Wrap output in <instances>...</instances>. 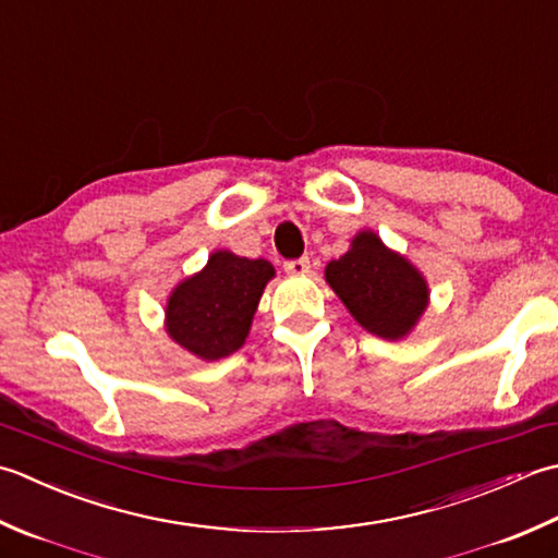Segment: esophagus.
Returning <instances> with one entry per match:
<instances>
[{
  "label": "esophagus",
  "mask_w": 558,
  "mask_h": 558,
  "mask_svg": "<svg viewBox=\"0 0 558 558\" xmlns=\"http://www.w3.org/2000/svg\"><path fill=\"white\" fill-rule=\"evenodd\" d=\"M286 270L290 272V276H307V272H310V258H294V260H288Z\"/></svg>",
  "instance_id": "34e87169"
}]
</instances>
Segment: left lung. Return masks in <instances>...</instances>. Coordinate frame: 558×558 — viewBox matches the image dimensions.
I'll use <instances>...</instances> for the list:
<instances>
[{"instance_id": "8db88e82", "label": "left lung", "mask_w": 558, "mask_h": 558, "mask_svg": "<svg viewBox=\"0 0 558 558\" xmlns=\"http://www.w3.org/2000/svg\"><path fill=\"white\" fill-rule=\"evenodd\" d=\"M324 278L353 319L385 341L407 338L430 302L423 272L373 229L357 232L351 248L326 264Z\"/></svg>"}]
</instances>
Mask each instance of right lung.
<instances>
[{
  "mask_svg": "<svg viewBox=\"0 0 558 558\" xmlns=\"http://www.w3.org/2000/svg\"><path fill=\"white\" fill-rule=\"evenodd\" d=\"M272 278L276 268L270 260L217 248L198 272L171 290L163 307V331L205 363L232 355L244 345L260 294Z\"/></svg>",
  "mask_w": 558,
  "mask_h": 558,
  "instance_id": "add662e5",
  "label": "right lung"
}]
</instances>
